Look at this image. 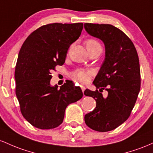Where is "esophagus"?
Here are the masks:
<instances>
[{
	"label": "esophagus",
	"mask_w": 153,
	"mask_h": 153,
	"mask_svg": "<svg viewBox=\"0 0 153 153\" xmlns=\"http://www.w3.org/2000/svg\"><path fill=\"white\" fill-rule=\"evenodd\" d=\"M80 87H81V89H82V92H85V86H83V85H80Z\"/></svg>",
	"instance_id": "34e87169"
}]
</instances>
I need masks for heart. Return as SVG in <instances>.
I'll list each match as a JSON object with an SVG mask.
<instances>
[{
    "instance_id": "1",
    "label": "heart",
    "mask_w": 153,
    "mask_h": 153,
    "mask_svg": "<svg viewBox=\"0 0 153 153\" xmlns=\"http://www.w3.org/2000/svg\"><path fill=\"white\" fill-rule=\"evenodd\" d=\"M85 44L89 52L94 51V50L101 48V45L100 42L95 39L90 38L86 39ZM92 74V71H90V70L77 69L75 71L72 72L71 77L74 79L76 80V81L82 82V83H85V82L88 81Z\"/></svg>"
}]
</instances>
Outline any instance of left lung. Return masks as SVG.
Returning a JSON list of instances; mask_svg holds the SVG:
<instances>
[{"instance_id":"8db88e82","label":"left lung","mask_w":153,"mask_h":153,"mask_svg":"<svg viewBox=\"0 0 153 153\" xmlns=\"http://www.w3.org/2000/svg\"><path fill=\"white\" fill-rule=\"evenodd\" d=\"M85 28L105 47V61L93 82L99 90L87 89L84 92L96 101V108L85 115V121L95 131H111L128 119L138 97L141 86L138 54L129 37L114 26L85 23ZM104 89L108 91L106 97L102 94Z\"/></svg>"}]
</instances>
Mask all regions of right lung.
Masks as SVG:
<instances>
[{
  "instance_id": "right-lung-1",
  "label": "right lung",
  "mask_w": 153,
  "mask_h": 153,
  "mask_svg": "<svg viewBox=\"0 0 153 153\" xmlns=\"http://www.w3.org/2000/svg\"><path fill=\"white\" fill-rule=\"evenodd\" d=\"M82 29L83 23L48 24L32 32L22 45L15 68L16 95L22 114L35 127H58L66 107L83 96L72 82L60 89L50 85L51 71L65 63L70 45Z\"/></svg>"
}]
</instances>
